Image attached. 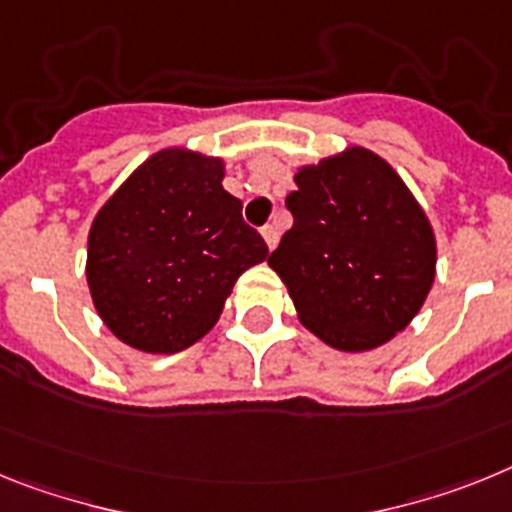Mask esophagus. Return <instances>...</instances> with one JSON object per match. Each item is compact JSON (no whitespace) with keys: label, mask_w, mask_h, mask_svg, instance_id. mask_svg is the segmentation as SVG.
Segmentation results:
<instances>
[{"label":"esophagus","mask_w":512,"mask_h":512,"mask_svg":"<svg viewBox=\"0 0 512 512\" xmlns=\"http://www.w3.org/2000/svg\"><path fill=\"white\" fill-rule=\"evenodd\" d=\"M262 239H265V244H268V250H273L275 244H278V226L275 224L262 226Z\"/></svg>","instance_id":"esophagus-1"}]
</instances>
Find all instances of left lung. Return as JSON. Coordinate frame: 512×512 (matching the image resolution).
<instances>
[{"instance_id":"obj_1","label":"left lung","mask_w":512,"mask_h":512,"mask_svg":"<svg viewBox=\"0 0 512 512\" xmlns=\"http://www.w3.org/2000/svg\"><path fill=\"white\" fill-rule=\"evenodd\" d=\"M293 226L268 265L306 330L348 353L379 348L412 322L435 278V237L402 177L353 146L296 175Z\"/></svg>"}]
</instances>
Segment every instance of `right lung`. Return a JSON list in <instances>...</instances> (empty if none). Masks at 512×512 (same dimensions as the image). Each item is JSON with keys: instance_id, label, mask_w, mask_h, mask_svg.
<instances>
[{"instance_id": "right-lung-1", "label": "right lung", "mask_w": 512, "mask_h": 512, "mask_svg": "<svg viewBox=\"0 0 512 512\" xmlns=\"http://www.w3.org/2000/svg\"><path fill=\"white\" fill-rule=\"evenodd\" d=\"M221 180V159L164 149L95 216L87 283L102 322L131 348H190L216 324L239 275L268 257Z\"/></svg>"}]
</instances>
